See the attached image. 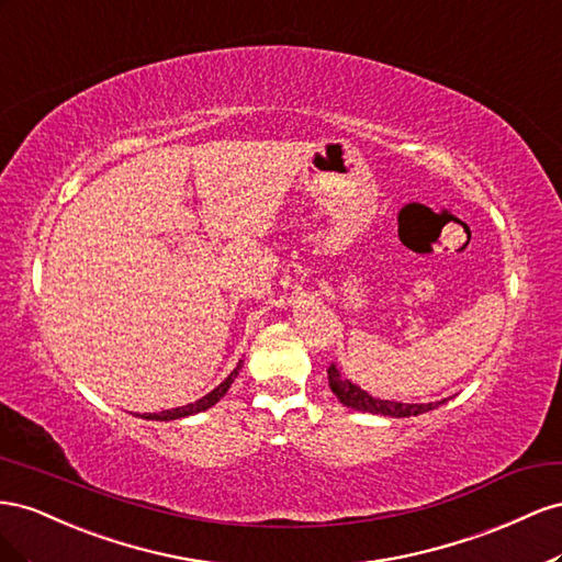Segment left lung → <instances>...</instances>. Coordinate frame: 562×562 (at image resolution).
<instances>
[{"mask_svg":"<svg viewBox=\"0 0 562 562\" xmlns=\"http://www.w3.org/2000/svg\"><path fill=\"white\" fill-rule=\"evenodd\" d=\"M329 389L339 400L341 405L350 407V409H358V412H370V414H381V416H395V419H403V416H419L424 412H430L440 407L445 400L440 403H395V400H381L374 397L367 391H362L358 383H352L350 379H346L339 370H336V364H331L329 370Z\"/></svg>","mask_w":562,"mask_h":562,"instance_id":"1","label":"left lung"}]
</instances>
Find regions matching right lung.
<instances>
[{
	"instance_id": "add662e5",
	"label": "right lung",
	"mask_w": 562,
	"mask_h": 562,
	"mask_svg": "<svg viewBox=\"0 0 562 562\" xmlns=\"http://www.w3.org/2000/svg\"><path fill=\"white\" fill-rule=\"evenodd\" d=\"M243 362L245 360H239L237 362V367L235 370L223 379L218 386L212 391V393H206L204 397H200V400H195V403H190V405H183V407H173V409H167V412H159V414H143L140 419H153V422H173V419H183V416H192V414H198V412H204V409H210V407H214L218 400L228 393V389H231V383L237 379V374H239V370H243Z\"/></svg>"
}]
</instances>
